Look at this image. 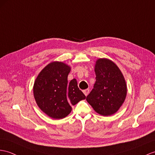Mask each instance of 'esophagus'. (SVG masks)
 Masks as SVG:
<instances>
[{
  "label": "esophagus",
  "mask_w": 155,
  "mask_h": 155,
  "mask_svg": "<svg viewBox=\"0 0 155 155\" xmlns=\"http://www.w3.org/2000/svg\"><path fill=\"white\" fill-rule=\"evenodd\" d=\"M83 92H84V93L85 94V95L87 96L89 94V89H86L83 91Z\"/></svg>",
  "instance_id": "1"
}]
</instances>
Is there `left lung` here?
I'll list each match as a JSON object with an SVG mask.
<instances>
[{
  "mask_svg": "<svg viewBox=\"0 0 155 155\" xmlns=\"http://www.w3.org/2000/svg\"><path fill=\"white\" fill-rule=\"evenodd\" d=\"M95 71V84L86 100L99 114L110 116L118 110L126 99V81L118 67L107 58L97 60Z\"/></svg>",
  "mask_w": 155,
  "mask_h": 155,
  "instance_id": "8db88e82",
  "label": "left lung"
}]
</instances>
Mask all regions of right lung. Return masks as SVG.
<instances>
[{
  "label": "right lung",
  "instance_id": "1",
  "mask_svg": "<svg viewBox=\"0 0 155 155\" xmlns=\"http://www.w3.org/2000/svg\"><path fill=\"white\" fill-rule=\"evenodd\" d=\"M70 67L53 62L41 71L34 83L33 95L41 110L54 119L65 118L75 105L86 97L75 79L68 83Z\"/></svg>",
  "mask_w": 155,
  "mask_h": 155
}]
</instances>
